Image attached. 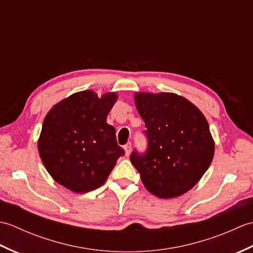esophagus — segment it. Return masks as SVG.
<instances>
[{"instance_id":"esophagus-1","label":"esophagus","mask_w":253,"mask_h":253,"mask_svg":"<svg viewBox=\"0 0 253 253\" xmlns=\"http://www.w3.org/2000/svg\"><path fill=\"white\" fill-rule=\"evenodd\" d=\"M124 150H125L126 157H128V155H129V153H130V150H131V143L128 142L127 144H125V146H124Z\"/></svg>"}]
</instances>
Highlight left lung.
<instances>
[{
    "label": "left lung",
    "instance_id": "1",
    "mask_svg": "<svg viewBox=\"0 0 253 253\" xmlns=\"http://www.w3.org/2000/svg\"><path fill=\"white\" fill-rule=\"evenodd\" d=\"M146 123L147 151L136 150L131 164L147 190L159 198L184 195L195 187L214 157V140L207 118L184 96L169 92L135 94Z\"/></svg>",
    "mask_w": 253,
    "mask_h": 253
}]
</instances>
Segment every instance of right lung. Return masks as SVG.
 Wrapping results in <instances>:
<instances>
[{"label":"right lung","instance_id":"right-lung-1","mask_svg":"<svg viewBox=\"0 0 253 253\" xmlns=\"http://www.w3.org/2000/svg\"><path fill=\"white\" fill-rule=\"evenodd\" d=\"M117 100L115 92L91 90L69 95L47 113L38 140L42 163L58 184L77 193L104 184L116 161L125 154L115 128L106 117Z\"/></svg>","mask_w":253,"mask_h":253}]
</instances>
